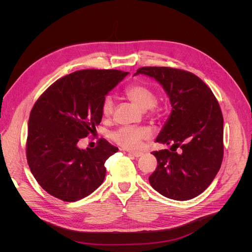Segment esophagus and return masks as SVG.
<instances>
[{"label":"esophagus","mask_w":252,"mask_h":252,"mask_svg":"<svg viewBox=\"0 0 252 252\" xmlns=\"http://www.w3.org/2000/svg\"><path fill=\"white\" fill-rule=\"evenodd\" d=\"M128 155L133 157V158H139L141 157L143 154L142 153H139V152H128Z\"/></svg>","instance_id":"34e87169"}]
</instances>
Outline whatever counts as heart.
Returning <instances> with one entry per match:
<instances>
[{"mask_svg": "<svg viewBox=\"0 0 252 252\" xmlns=\"http://www.w3.org/2000/svg\"><path fill=\"white\" fill-rule=\"evenodd\" d=\"M126 94L135 106L142 111L151 109L157 102L156 94L149 87L141 84L127 87ZM114 105L115 100L113 96H105L101 105L102 115L105 117L111 116L114 111ZM150 134V130L147 127L122 126L112 133V138L119 146L127 150H133L139 147L143 139L149 138Z\"/></svg>", "mask_w": 252, "mask_h": 252, "instance_id": "1", "label": "heart"}]
</instances>
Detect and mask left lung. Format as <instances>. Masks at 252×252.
<instances>
[{"mask_svg":"<svg viewBox=\"0 0 252 252\" xmlns=\"http://www.w3.org/2000/svg\"><path fill=\"white\" fill-rule=\"evenodd\" d=\"M155 79L169 98L171 112L156 142L170 151L152 153L158 167L149 177L161 195L189 200L203 192L223 158V118L218 99L195 75L166 66H145L133 76Z\"/></svg>","mask_w":252,"mask_h":252,"instance_id":"1","label":"left lung"}]
</instances>
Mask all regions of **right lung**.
<instances>
[{"label":"right lung","instance_id":"1","mask_svg":"<svg viewBox=\"0 0 252 252\" xmlns=\"http://www.w3.org/2000/svg\"><path fill=\"white\" fill-rule=\"evenodd\" d=\"M128 73L83 69L55 82L34 103L28 125L27 158L39 185L63 201L94 192L105 176L104 162L119 149L100 139L94 149L79 141L95 129L104 97Z\"/></svg>","mask_w":252,"mask_h":252}]
</instances>
